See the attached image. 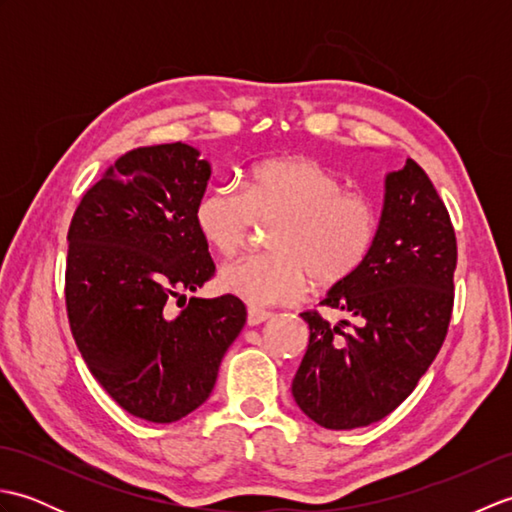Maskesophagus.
<instances>
[{
	"label": "esophagus",
	"instance_id": "1",
	"mask_svg": "<svg viewBox=\"0 0 512 512\" xmlns=\"http://www.w3.org/2000/svg\"><path fill=\"white\" fill-rule=\"evenodd\" d=\"M270 317H273V314L266 312V310L250 308V310H248V317H246V321H248V325H262V323H264V321H268Z\"/></svg>",
	"mask_w": 512,
	"mask_h": 512
}]
</instances>
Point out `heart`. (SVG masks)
Returning <instances> with one entry per match:
<instances>
[{"mask_svg": "<svg viewBox=\"0 0 512 512\" xmlns=\"http://www.w3.org/2000/svg\"><path fill=\"white\" fill-rule=\"evenodd\" d=\"M345 180L308 156H279L248 169L244 191L213 184L195 202L193 222L215 253L233 257L257 224L270 231L273 255L244 257L222 268L220 288L253 308L299 301L310 281L336 288L354 279L378 237L376 202L345 191Z\"/></svg>", "mask_w": 512, "mask_h": 512, "instance_id": "obj_1", "label": "heart"}]
</instances>
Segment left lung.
<instances>
[{
  "label": "left lung",
  "mask_w": 512,
  "mask_h": 512,
  "mask_svg": "<svg viewBox=\"0 0 512 512\" xmlns=\"http://www.w3.org/2000/svg\"><path fill=\"white\" fill-rule=\"evenodd\" d=\"M458 244L447 206L418 162L385 176L372 255L354 279L330 288L321 306L352 314L330 325L301 312L310 328L292 396L325 429L367 427L405 400L440 352L453 310Z\"/></svg>",
  "instance_id": "obj_1"
}]
</instances>
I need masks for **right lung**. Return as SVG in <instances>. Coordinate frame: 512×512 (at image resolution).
<instances>
[{"mask_svg": "<svg viewBox=\"0 0 512 512\" xmlns=\"http://www.w3.org/2000/svg\"><path fill=\"white\" fill-rule=\"evenodd\" d=\"M211 165L184 143L127 151L83 195L68 231L65 306L76 347L118 405L176 422L211 396L246 323L233 295L187 292L215 273L193 222ZM171 300H182L173 313Z\"/></svg>", "mask_w": 512, "mask_h": 512, "instance_id": "obj_1", "label": "right lung"}]
</instances>
